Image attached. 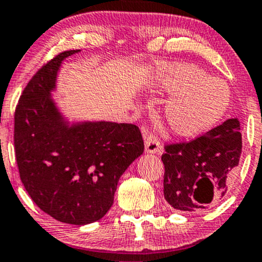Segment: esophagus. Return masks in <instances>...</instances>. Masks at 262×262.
Segmentation results:
<instances>
[{"instance_id": "obj_1", "label": "esophagus", "mask_w": 262, "mask_h": 262, "mask_svg": "<svg viewBox=\"0 0 262 262\" xmlns=\"http://www.w3.org/2000/svg\"><path fill=\"white\" fill-rule=\"evenodd\" d=\"M144 132V138H145V152L147 154H160L161 152V144L155 135L150 134L149 132L145 130Z\"/></svg>"}]
</instances>
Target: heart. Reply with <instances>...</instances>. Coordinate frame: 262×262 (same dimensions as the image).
I'll return each instance as SVG.
<instances>
[{
    "mask_svg": "<svg viewBox=\"0 0 262 262\" xmlns=\"http://www.w3.org/2000/svg\"><path fill=\"white\" fill-rule=\"evenodd\" d=\"M160 88L177 94L165 106V119L178 137L193 138L205 133L226 115L231 90L225 80L210 77L204 69L189 63L166 67Z\"/></svg>",
    "mask_w": 262,
    "mask_h": 262,
    "instance_id": "1",
    "label": "heart"
}]
</instances>
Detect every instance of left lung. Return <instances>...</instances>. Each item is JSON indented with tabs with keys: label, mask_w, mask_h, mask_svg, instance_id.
I'll return each mask as SVG.
<instances>
[{
	"label": "left lung",
	"mask_w": 262,
	"mask_h": 262,
	"mask_svg": "<svg viewBox=\"0 0 262 262\" xmlns=\"http://www.w3.org/2000/svg\"><path fill=\"white\" fill-rule=\"evenodd\" d=\"M239 130L238 118H231L196 139L165 146L163 194L173 209L195 211L219 203L241 159Z\"/></svg>",
	"instance_id": "obj_1"
}]
</instances>
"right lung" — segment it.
<instances>
[{"mask_svg":"<svg viewBox=\"0 0 262 262\" xmlns=\"http://www.w3.org/2000/svg\"><path fill=\"white\" fill-rule=\"evenodd\" d=\"M64 51L41 67L14 115L15 159L21 183L37 206L59 222L84 226L111 209L119 178L144 152L139 128L128 123L73 122L59 112L56 90Z\"/></svg>","mask_w":262,"mask_h":262,"instance_id":"right-lung-1","label":"right lung"}]
</instances>
